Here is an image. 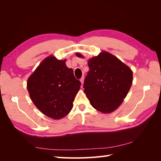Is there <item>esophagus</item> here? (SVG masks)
I'll return each instance as SVG.
<instances>
[{
    "label": "esophagus",
    "mask_w": 161,
    "mask_h": 161,
    "mask_svg": "<svg viewBox=\"0 0 161 161\" xmlns=\"http://www.w3.org/2000/svg\"><path fill=\"white\" fill-rule=\"evenodd\" d=\"M80 81H81V84H84V77H82L81 78V80H80Z\"/></svg>",
    "instance_id": "1"
}]
</instances>
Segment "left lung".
I'll use <instances>...</instances> for the list:
<instances>
[{
  "label": "left lung",
  "instance_id": "1",
  "mask_svg": "<svg viewBox=\"0 0 161 161\" xmlns=\"http://www.w3.org/2000/svg\"><path fill=\"white\" fill-rule=\"evenodd\" d=\"M75 54L84 57L80 53ZM88 65L90 70L85 78L84 88L92 107L102 114L115 111L131 88L133 71L105 50L88 59Z\"/></svg>",
  "mask_w": 161,
  "mask_h": 161
}]
</instances>
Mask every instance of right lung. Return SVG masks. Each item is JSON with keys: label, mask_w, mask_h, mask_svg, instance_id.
<instances>
[{"label": "right lung", "mask_w": 161, "mask_h": 161, "mask_svg": "<svg viewBox=\"0 0 161 161\" xmlns=\"http://www.w3.org/2000/svg\"><path fill=\"white\" fill-rule=\"evenodd\" d=\"M66 61L51 54L39 64L27 81V88L34 104L54 119H61L69 114L81 86Z\"/></svg>", "instance_id": "1"}]
</instances>
